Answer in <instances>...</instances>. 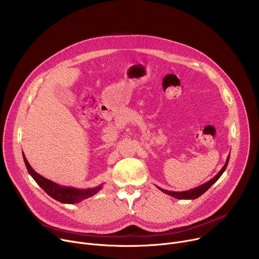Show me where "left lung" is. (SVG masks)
<instances>
[{"mask_svg": "<svg viewBox=\"0 0 259 259\" xmlns=\"http://www.w3.org/2000/svg\"><path fill=\"white\" fill-rule=\"evenodd\" d=\"M229 161H230V155L228 156V159L226 161V164L225 166L221 168V170L212 178L210 179L209 181L203 183L202 186H199L195 189H192L190 191H186V192H171V191H167V190H163L159 187H157L161 192H163L164 194H167L173 198H176L178 200H195L197 198H199L200 196H202L206 191H208L210 189V187H212V184H214L218 179L219 177L223 175V173L226 171L227 167H228V164H229Z\"/></svg>", "mask_w": 259, "mask_h": 259, "instance_id": "8db88e82", "label": "left lung"}]
</instances>
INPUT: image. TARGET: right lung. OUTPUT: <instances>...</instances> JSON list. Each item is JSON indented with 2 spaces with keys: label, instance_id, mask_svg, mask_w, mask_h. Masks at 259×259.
Wrapping results in <instances>:
<instances>
[{
  "label": "right lung",
  "instance_id": "obj_1",
  "mask_svg": "<svg viewBox=\"0 0 259 259\" xmlns=\"http://www.w3.org/2000/svg\"><path fill=\"white\" fill-rule=\"evenodd\" d=\"M23 156V161L24 164L26 166V169L28 171V173L30 174V176L34 179V181L39 184V186L54 200L63 203V204H76V203H80L81 201L88 199L92 196H94L95 194H97L101 189L103 184H99V186L92 188V189H84V190H80V189H76V188H70V187H62L59 186V184L43 177L42 175H40L39 173H36L31 166L29 165V163L27 162L24 154H22Z\"/></svg>",
  "mask_w": 259,
  "mask_h": 259
}]
</instances>
